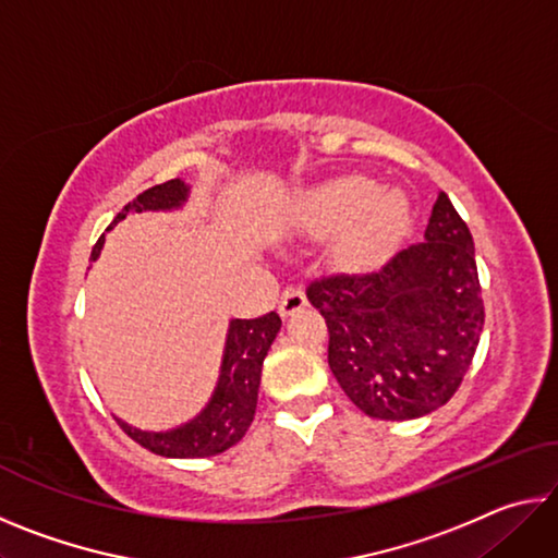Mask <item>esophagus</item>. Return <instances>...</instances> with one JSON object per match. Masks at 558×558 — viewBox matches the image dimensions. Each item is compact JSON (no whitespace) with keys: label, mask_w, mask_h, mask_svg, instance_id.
<instances>
[{"label":"esophagus","mask_w":558,"mask_h":558,"mask_svg":"<svg viewBox=\"0 0 558 558\" xmlns=\"http://www.w3.org/2000/svg\"><path fill=\"white\" fill-rule=\"evenodd\" d=\"M302 307H307L305 292H302L300 288H286V292H282V298H280V305H278L280 315L282 317H290V315L300 313Z\"/></svg>","instance_id":"1"}]
</instances>
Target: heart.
Here are the masks:
<instances>
[{"label": "heart", "instance_id": "1", "mask_svg": "<svg viewBox=\"0 0 558 558\" xmlns=\"http://www.w3.org/2000/svg\"><path fill=\"white\" fill-rule=\"evenodd\" d=\"M300 221L313 235L339 233L337 263L347 270H369L399 248L411 226V202L401 189H376L364 174L332 179L300 204Z\"/></svg>", "mask_w": 558, "mask_h": 558}]
</instances>
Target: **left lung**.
Here are the masks:
<instances>
[{
  "label": "left lung",
  "instance_id": "8db88e82",
  "mask_svg": "<svg viewBox=\"0 0 558 558\" xmlns=\"http://www.w3.org/2000/svg\"><path fill=\"white\" fill-rule=\"evenodd\" d=\"M307 300L327 323L335 379L359 411L381 421L446 405L485 325L475 243L446 192L433 204L426 241L374 272L317 278Z\"/></svg>",
  "mask_w": 558,
  "mask_h": 558
}]
</instances>
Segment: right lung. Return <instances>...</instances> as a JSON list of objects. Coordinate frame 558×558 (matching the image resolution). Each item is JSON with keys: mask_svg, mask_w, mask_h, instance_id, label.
I'll list each match as a JSON object with an SVG mask.
<instances>
[{"mask_svg": "<svg viewBox=\"0 0 558 558\" xmlns=\"http://www.w3.org/2000/svg\"><path fill=\"white\" fill-rule=\"evenodd\" d=\"M186 196L189 186L182 179H169V182L147 189L137 199H132L112 223L135 211L179 209L186 202ZM102 241H106V235H100L98 243L93 245L90 260H98ZM280 325L282 323L276 313L256 319H231L219 384H216L211 401L196 418L165 433L140 430L118 421L120 428L149 452L165 458H209L229 450L245 436L253 415H256L263 359L280 332Z\"/></svg>", "mask_w": 558, "mask_h": 558, "instance_id": "right-lung-1", "label": "right lung"}]
</instances>
